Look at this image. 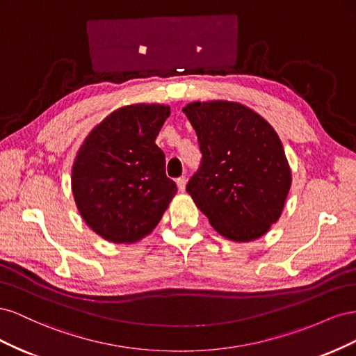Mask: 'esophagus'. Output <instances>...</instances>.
Segmentation results:
<instances>
[{
  "label": "esophagus",
  "mask_w": 356,
  "mask_h": 356,
  "mask_svg": "<svg viewBox=\"0 0 356 356\" xmlns=\"http://www.w3.org/2000/svg\"><path fill=\"white\" fill-rule=\"evenodd\" d=\"M177 184H178V190H179V191H186V184H187L186 177H179V178L177 179Z\"/></svg>",
  "instance_id": "esophagus-1"
}]
</instances>
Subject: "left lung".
Returning a JSON list of instances; mask_svg holds the SVG:
<instances>
[{
  "label": "left lung",
  "instance_id": "8db88e82",
  "mask_svg": "<svg viewBox=\"0 0 356 356\" xmlns=\"http://www.w3.org/2000/svg\"><path fill=\"white\" fill-rule=\"evenodd\" d=\"M202 163L187 193L212 227L234 242L261 238L284 211L291 169L270 123L239 102H191Z\"/></svg>",
  "mask_w": 356,
  "mask_h": 356
}]
</instances>
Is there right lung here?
Wrapping results in <instances>:
<instances>
[{"mask_svg": "<svg viewBox=\"0 0 356 356\" xmlns=\"http://www.w3.org/2000/svg\"><path fill=\"white\" fill-rule=\"evenodd\" d=\"M168 105L134 104L106 115L75 156L71 188L86 224L114 243H134L163 217L177 184L166 177L156 138Z\"/></svg>", "mask_w": 356, "mask_h": 356, "instance_id": "right-lung-1", "label": "right lung"}]
</instances>
